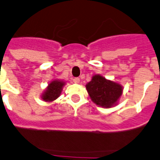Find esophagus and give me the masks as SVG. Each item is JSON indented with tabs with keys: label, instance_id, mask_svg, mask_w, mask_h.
Wrapping results in <instances>:
<instances>
[{
	"label": "esophagus",
	"instance_id": "esophagus-1",
	"mask_svg": "<svg viewBox=\"0 0 160 160\" xmlns=\"http://www.w3.org/2000/svg\"><path fill=\"white\" fill-rule=\"evenodd\" d=\"M72 80H73V82L76 83H80V78H79V77H75V78H73Z\"/></svg>",
	"mask_w": 160,
	"mask_h": 160
}]
</instances>
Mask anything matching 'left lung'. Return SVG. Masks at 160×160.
Returning a JSON list of instances; mask_svg holds the SVG:
<instances>
[{"mask_svg":"<svg viewBox=\"0 0 160 160\" xmlns=\"http://www.w3.org/2000/svg\"><path fill=\"white\" fill-rule=\"evenodd\" d=\"M92 100L96 105L109 108L114 105L122 93L120 84L106 80L99 75H95L86 85Z\"/></svg>","mask_w":160,"mask_h":160,"instance_id":"left-lung-1","label":"left lung"}]
</instances>
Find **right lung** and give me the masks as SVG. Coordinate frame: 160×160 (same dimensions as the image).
<instances>
[{
    "mask_svg": "<svg viewBox=\"0 0 160 160\" xmlns=\"http://www.w3.org/2000/svg\"><path fill=\"white\" fill-rule=\"evenodd\" d=\"M64 84H65L64 82L59 81V80L52 81L49 84L45 93L42 95L43 100L50 102V101L55 100L56 98H58L62 92V87Z\"/></svg>",
    "mask_w": 160,
    "mask_h": 160,
    "instance_id": "right-lung-1",
    "label": "right lung"
}]
</instances>
